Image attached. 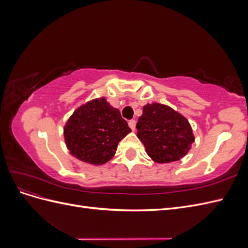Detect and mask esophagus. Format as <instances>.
I'll use <instances>...</instances> for the list:
<instances>
[{
    "mask_svg": "<svg viewBox=\"0 0 248 248\" xmlns=\"http://www.w3.org/2000/svg\"><path fill=\"white\" fill-rule=\"evenodd\" d=\"M136 124H137V121H136V120H130V121L128 122V125H129V127H130V128L134 131V130H136Z\"/></svg>",
    "mask_w": 248,
    "mask_h": 248,
    "instance_id": "obj_1",
    "label": "esophagus"
}]
</instances>
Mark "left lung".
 Here are the masks:
<instances>
[{"label": "left lung", "mask_w": 248, "mask_h": 248, "mask_svg": "<svg viewBox=\"0 0 248 248\" xmlns=\"http://www.w3.org/2000/svg\"><path fill=\"white\" fill-rule=\"evenodd\" d=\"M137 129L147 154L158 163L181 159L194 141L187 119L171 108L156 102L142 108Z\"/></svg>", "instance_id": "1"}]
</instances>
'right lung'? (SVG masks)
Returning a JSON list of instances; mask_svg holds the SVG:
<instances>
[{
    "instance_id": "right-lung-1",
    "label": "right lung",
    "mask_w": 248,
    "mask_h": 248,
    "mask_svg": "<svg viewBox=\"0 0 248 248\" xmlns=\"http://www.w3.org/2000/svg\"><path fill=\"white\" fill-rule=\"evenodd\" d=\"M130 131L119 109L102 97L73 112L64 127V138L72 156L87 163L103 164L112 158L119 141Z\"/></svg>"
}]
</instances>
